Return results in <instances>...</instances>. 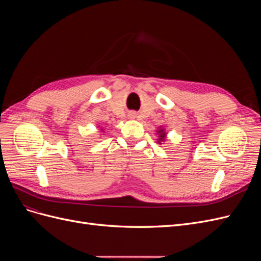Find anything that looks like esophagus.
<instances>
[{"label":"esophagus","mask_w":261,"mask_h":261,"mask_svg":"<svg viewBox=\"0 0 261 261\" xmlns=\"http://www.w3.org/2000/svg\"><path fill=\"white\" fill-rule=\"evenodd\" d=\"M135 117H136V114L134 113V112H132V113L128 114V118H130V120H134V118H135Z\"/></svg>","instance_id":"34e87169"}]
</instances>
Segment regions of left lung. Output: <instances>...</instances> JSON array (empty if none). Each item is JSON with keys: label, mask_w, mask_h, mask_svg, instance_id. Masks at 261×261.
Masks as SVG:
<instances>
[{"label": "left lung", "mask_w": 261, "mask_h": 261, "mask_svg": "<svg viewBox=\"0 0 261 261\" xmlns=\"http://www.w3.org/2000/svg\"><path fill=\"white\" fill-rule=\"evenodd\" d=\"M156 133H158V135H159L158 136L159 138L156 139V141L161 145L162 143H164L165 140H167V132H165V129L162 127V126H160V127L156 129Z\"/></svg>", "instance_id": "8db88e82"}]
</instances>
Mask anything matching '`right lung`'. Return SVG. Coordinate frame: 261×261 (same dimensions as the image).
Masks as SVG:
<instances>
[{"mask_svg": "<svg viewBox=\"0 0 261 261\" xmlns=\"http://www.w3.org/2000/svg\"><path fill=\"white\" fill-rule=\"evenodd\" d=\"M105 130V127H100V132H103Z\"/></svg>", "mask_w": 261, "mask_h": 261, "instance_id": "1", "label": "right lung"}]
</instances>
